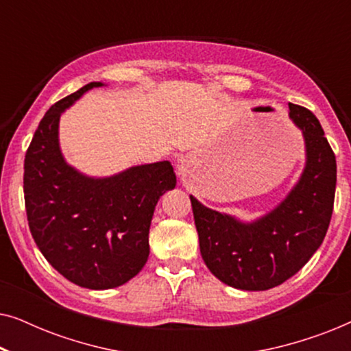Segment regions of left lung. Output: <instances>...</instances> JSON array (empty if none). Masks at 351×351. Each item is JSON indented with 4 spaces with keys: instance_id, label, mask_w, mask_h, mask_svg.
<instances>
[{
    "instance_id": "8db88e82",
    "label": "left lung",
    "mask_w": 351,
    "mask_h": 351,
    "mask_svg": "<svg viewBox=\"0 0 351 351\" xmlns=\"http://www.w3.org/2000/svg\"><path fill=\"white\" fill-rule=\"evenodd\" d=\"M305 141V167L285 199L252 222L206 208L190 195L199 251L225 285L267 291L294 276L318 251L334 209L337 165L318 118L289 104Z\"/></svg>"
}]
</instances>
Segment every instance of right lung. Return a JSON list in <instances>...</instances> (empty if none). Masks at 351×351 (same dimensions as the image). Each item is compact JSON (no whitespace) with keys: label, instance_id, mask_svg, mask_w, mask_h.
I'll return each mask as SVG.
<instances>
[{"label":"right lung","instance_id":"add662e5","mask_svg":"<svg viewBox=\"0 0 351 351\" xmlns=\"http://www.w3.org/2000/svg\"><path fill=\"white\" fill-rule=\"evenodd\" d=\"M99 86L86 84L47 110L23 165L28 227L38 249L62 276L94 291L121 286L142 270L155 206L177 182L169 161L110 177H89L65 161L62 113Z\"/></svg>","mask_w":351,"mask_h":351}]
</instances>
